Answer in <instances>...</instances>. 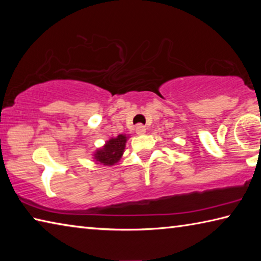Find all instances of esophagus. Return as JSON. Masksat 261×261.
<instances>
[{
  "mask_svg": "<svg viewBox=\"0 0 261 261\" xmlns=\"http://www.w3.org/2000/svg\"><path fill=\"white\" fill-rule=\"evenodd\" d=\"M136 132H137V135H144L145 132H146V127L141 124H138L136 126Z\"/></svg>",
  "mask_w": 261,
  "mask_h": 261,
  "instance_id": "1",
  "label": "esophagus"
}]
</instances>
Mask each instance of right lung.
Listing matches in <instances>:
<instances>
[{"label": "right lung", "instance_id": "add662e5", "mask_svg": "<svg viewBox=\"0 0 261 261\" xmlns=\"http://www.w3.org/2000/svg\"><path fill=\"white\" fill-rule=\"evenodd\" d=\"M129 137L125 135H118L116 138H110L106 141L105 146L96 149L93 158L96 163L103 166H113L121 160L125 148V143Z\"/></svg>", "mask_w": 261, "mask_h": 261}]
</instances>
